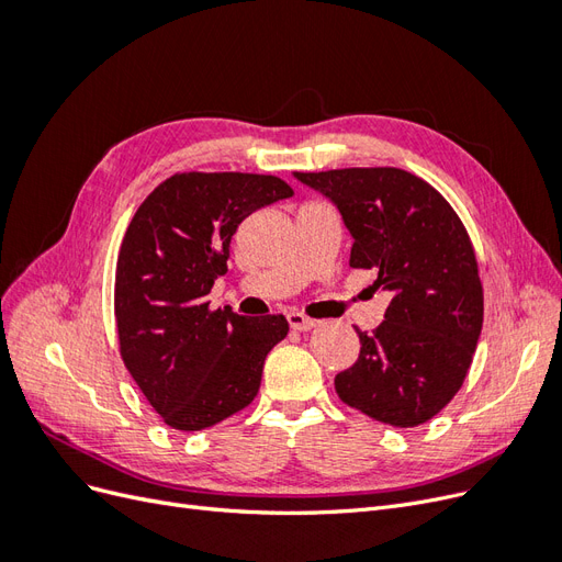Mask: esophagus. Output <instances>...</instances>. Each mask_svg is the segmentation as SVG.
I'll use <instances>...</instances> for the list:
<instances>
[{
    "label": "esophagus",
    "mask_w": 562,
    "mask_h": 562,
    "mask_svg": "<svg viewBox=\"0 0 562 562\" xmlns=\"http://www.w3.org/2000/svg\"><path fill=\"white\" fill-rule=\"evenodd\" d=\"M288 326H291L293 330L304 333V330H312L316 326V321L310 318V316H304L302 312H288Z\"/></svg>",
    "instance_id": "1"
}]
</instances>
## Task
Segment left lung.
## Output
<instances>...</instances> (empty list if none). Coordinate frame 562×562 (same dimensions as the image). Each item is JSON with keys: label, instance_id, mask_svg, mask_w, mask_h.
<instances>
[{"label": "left lung", "instance_id": "8db88e82", "mask_svg": "<svg viewBox=\"0 0 562 562\" xmlns=\"http://www.w3.org/2000/svg\"><path fill=\"white\" fill-rule=\"evenodd\" d=\"M326 194L353 236L349 265L375 269L391 293L384 321L335 378L349 407L417 427L464 384L483 328V283L469 232L438 190L401 168L295 173Z\"/></svg>", "mask_w": 562, "mask_h": 562}]
</instances>
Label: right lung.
I'll list each match as a JSON object with an SVG mask.
<instances>
[{"mask_svg":"<svg viewBox=\"0 0 562 562\" xmlns=\"http://www.w3.org/2000/svg\"><path fill=\"white\" fill-rule=\"evenodd\" d=\"M288 196L293 187L277 176L190 171L166 178L135 211L114 274L119 353L168 427L209 429L258 396L285 316L211 310L206 295L244 220Z\"/></svg>","mask_w":562,"mask_h":562,"instance_id":"1","label":"right lung"}]
</instances>
